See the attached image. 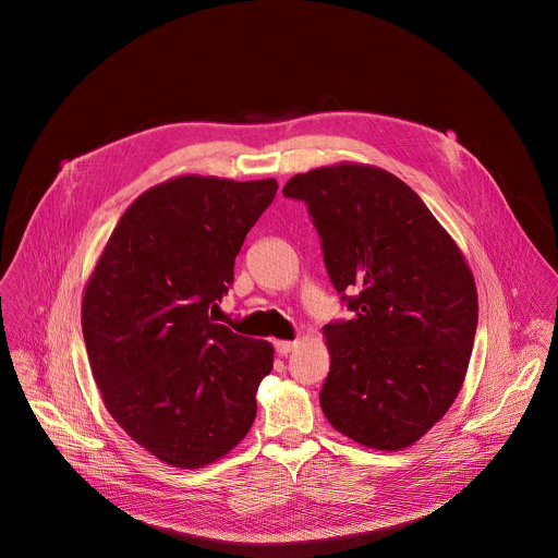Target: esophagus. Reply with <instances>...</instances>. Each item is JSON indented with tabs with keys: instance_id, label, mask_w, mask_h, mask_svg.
Segmentation results:
<instances>
[{
	"instance_id": "1",
	"label": "esophagus",
	"mask_w": 558,
	"mask_h": 558,
	"mask_svg": "<svg viewBox=\"0 0 558 558\" xmlns=\"http://www.w3.org/2000/svg\"><path fill=\"white\" fill-rule=\"evenodd\" d=\"M299 345V341H275V350H277V354L279 356H286V354H290L294 348Z\"/></svg>"
}]
</instances>
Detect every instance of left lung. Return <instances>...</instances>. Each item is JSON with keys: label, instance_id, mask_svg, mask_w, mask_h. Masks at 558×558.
I'll return each mask as SVG.
<instances>
[{"label": "left lung", "instance_id": "left-lung-1", "mask_svg": "<svg viewBox=\"0 0 558 558\" xmlns=\"http://www.w3.org/2000/svg\"><path fill=\"white\" fill-rule=\"evenodd\" d=\"M337 292L354 318L326 324L328 423L350 440L399 451L458 398L477 330V286L458 242L398 175L363 162L296 173Z\"/></svg>", "mask_w": 558, "mask_h": 558}]
</instances>
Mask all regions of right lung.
I'll list each match as a JSON object with an SVG mask.
<instances>
[{"label":"right lung","mask_w":558,"mask_h":558,"mask_svg":"<svg viewBox=\"0 0 558 558\" xmlns=\"http://www.w3.org/2000/svg\"><path fill=\"white\" fill-rule=\"evenodd\" d=\"M275 193V178H169L126 208L87 277L81 326L94 383L116 423L167 466L215 464L255 421L275 348L208 312Z\"/></svg>","instance_id":"1"}]
</instances>
